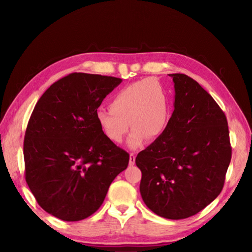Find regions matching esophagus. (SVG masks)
I'll return each mask as SVG.
<instances>
[{"mask_svg": "<svg viewBox=\"0 0 252 252\" xmlns=\"http://www.w3.org/2000/svg\"><path fill=\"white\" fill-rule=\"evenodd\" d=\"M129 163H130V165H134V163H135V154H133V153L130 154Z\"/></svg>", "mask_w": 252, "mask_h": 252, "instance_id": "obj_1", "label": "esophagus"}]
</instances>
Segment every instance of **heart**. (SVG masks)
Returning <instances> with one entry per match:
<instances>
[{"mask_svg":"<svg viewBox=\"0 0 252 252\" xmlns=\"http://www.w3.org/2000/svg\"><path fill=\"white\" fill-rule=\"evenodd\" d=\"M169 118L168 94L162 85L152 78L138 80L120 89L110 99L109 109L100 108L96 112L99 127L112 143H122L132 127L127 142L132 149L141 147L146 138L154 141L161 136Z\"/></svg>","mask_w":252,"mask_h":252,"instance_id":"1","label":"heart"}]
</instances>
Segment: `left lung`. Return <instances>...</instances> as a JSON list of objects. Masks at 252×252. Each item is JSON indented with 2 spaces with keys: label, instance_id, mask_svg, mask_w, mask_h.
<instances>
[{
  "label": "left lung",
  "instance_id": "1",
  "mask_svg": "<svg viewBox=\"0 0 252 252\" xmlns=\"http://www.w3.org/2000/svg\"><path fill=\"white\" fill-rule=\"evenodd\" d=\"M173 78L174 110L163 134L137 154L140 191L157 216L181 220L220 195L232 158L225 114L206 90L183 73Z\"/></svg>",
  "mask_w": 252,
  "mask_h": 252
}]
</instances>
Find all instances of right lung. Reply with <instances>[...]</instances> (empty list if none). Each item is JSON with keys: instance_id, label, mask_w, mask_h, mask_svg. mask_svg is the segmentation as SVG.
Instances as JSON below:
<instances>
[{"instance_id": "obj_1", "label": "right lung", "mask_w": 252, "mask_h": 252, "mask_svg": "<svg viewBox=\"0 0 252 252\" xmlns=\"http://www.w3.org/2000/svg\"><path fill=\"white\" fill-rule=\"evenodd\" d=\"M122 80L73 72L53 83L32 111L24 140L25 178L39 206L63 221H80L103 203L130 156L96 119Z\"/></svg>"}]
</instances>
